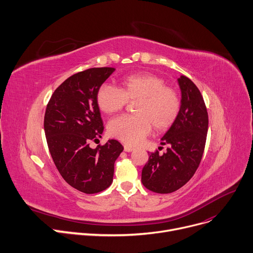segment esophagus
<instances>
[{"instance_id": "1", "label": "esophagus", "mask_w": 253, "mask_h": 253, "mask_svg": "<svg viewBox=\"0 0 253 253\" xmlns=\"http://www.w3.org/2000/svg\"><path fill=\"white\" fill-rule=\"evenodd\" d=\"M134 149L133 146L131 145H127V144H124V150L127 151V153H130V151H132Z\"/></svg>"}]
</instances>
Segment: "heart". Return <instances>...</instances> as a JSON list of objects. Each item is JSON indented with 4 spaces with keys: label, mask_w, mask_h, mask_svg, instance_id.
<instances>
[{
    "label": "heart",
    "mask_w": 253,
    "mask_h": 253,
    "mask_svg": "<svg viewBox=\"0 0 253 253\" xmlns=\"http://www.w3.org/2000/svg\"><path fill=\"white\" fill-rule=\"evenodd\" d=\"M153 73L130 74L121 81V88L104 83L96 93L100 111L114 114L123 110L128 102H135V115H123L108 124L110 135L128 144H137L148 135L151 125L158 131L170 128L181 109L178 91Z\"/></svg>",
    "instance_id": "1"
}]
</instances>
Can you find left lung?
I'll list each match as a JSON object with an SVG mask.
<instances>
[{
    "instance_id": "1",
    "label": "left lung",
    "mask_w": 253,
    "mask_h": 253,
    "mask_svg": "<svg viewBox=\"0 0 253 253\" xmlns=\"http://www.w3.org/2000/svg\"><path fill=\"white\" fill-rule=\"evenodd\" d=\"M182 92L176 121L162 138L168 145L160 155L156 149L142 169L144 187L156 193H171L184 186L195 174L205 151L209 115L203 95L186 76L178 78Z\"/></svg>"
}]
</instances>
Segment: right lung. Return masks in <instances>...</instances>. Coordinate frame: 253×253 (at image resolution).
Returning <instances> with one entry per match:
<instances>
[{"label":"right lung","mask_w":253,"mask_h":253,"mask_svg":"<svg viewBox=\"0 0 253 253\" xmlns=\"http://www.w3.org/2000/svg\"><path fill=\"white\" fill-rule=\"evenodd\" d=\"M114 70L102 67L73 74L56 88L45 109L43 127L50 156L63 179L86 194L110 186L115 161L123 151L115 139L94 149L89 146L104 131L96 93Z\"/></svg>","instance_id":"add662e5"}]
</instances>
